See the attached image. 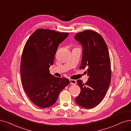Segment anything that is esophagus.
<instances>
[{"label":"esophagus","mask_w":131,"mask_h":131,"mask_svg":"<svg viewBox=\"0 0 131 131\" xmlns=\"http://www.w3.org/2000/svg\"><path fill=\"white\" fill-rule=\"evenodd\" d=\"M69 81H70V84H76V80H69Z\"/></svg>","instance_id":"1"}]
</instances>
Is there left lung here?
Listing matches in <instances>:
<instances>
[{
    "instance_id": "1",
    "label": "left lung",
    "mask_w": 131,
    "mask_h": 131,
    "mask_svg": "<svg viewBox=\"0 0 131 131\" xmlns=\"http://www.w3.org/2000/svg\"><path fill=\"white\" fill-rule=\"evenodd\" d=\"M74 38L82 47L80 69L88 68V81L77 80L81 92L75 98L78 105L92 108L100 103L110 84L111 62L107 45L102 36L91 30L80 32Z\"/></svg>"
}]
</instances>
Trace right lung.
Returning a JSON list of instances; mask_svg holds the SVG:
<instances>
[{
  "mask_svg": "<svg viewBox=\"0 0 131 131\" xmlns=\"http://www.w3.org/2000/svg\"><path fill=\"white\" fill-rule=\"evenodd\" d=\"M68 33L38 29L30 35L24 47L20 66L23 86L29 98L40 108L52 106L69 80L50 74L57 48Z\"/></svg>",
  "mask_w": 131,
  "mask_h": 131,
  "instance_id": "right-lung-1",
  "label": "right lung"
}]
</instances>
